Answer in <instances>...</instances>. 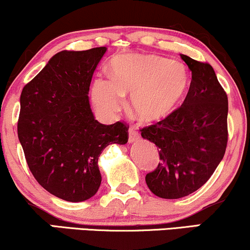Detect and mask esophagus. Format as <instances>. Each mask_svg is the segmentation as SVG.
Instances as JSON below:
<instances>
[{
    "label": "esophagus",
    "mask_w": 250,
    "mask_h": 250,
    "mask_svg": "<svg viewBox=\"0 0 250 250\" xmlns=\"http://www.w3.org/2000/svg\"><path fill=\"white\" fill-rule=\"evenodd\" d=\"M138 138H139V132L134 127H130V130H128V143H133Z\"/></svg>",
    "instance_id": "obj_1"
}]
</instances>
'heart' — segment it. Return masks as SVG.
Returning <instances> with one entry per match:
<instances>
[{"label": "heart", "mask_w": 250, "mask_h": 250, "mask_svg": "<svg viewBox=\"0 0 250 250\" xmlns=\"http://www.w3.org/2000/svg\"><path fill=\"white\" fill-rule=\"evenodd\" d=\"M189 70L180 61L156 55H123L113 60L111 80L100 78L92 98L105 112H117L131 95V109L140 120L155 123L167 118L190 88Z\"/></svg>", "instance_id": "obj_1"}]
</instances>
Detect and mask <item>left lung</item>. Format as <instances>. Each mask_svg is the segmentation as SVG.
Listing matches in <instances>:
<instances>
[{
  "label": "left lung",
  "mask_w": 250,
  "mask_h": 250,
  "mask_svg": "<svg viewBox=\"0 0 250 250\" xmlns=\"http://www.w3.org/2000/svg\"><path fill=\"white\" fill-rule=\"evenodd\" d=\"M181 58L192 74L183 104L140 130L160 155L146 183L154 195L166 199L182 198L204 186L223 160L229 140V98L213 68L188 55Z\"/></svg>",
  "instance_id": "1"
}]
</instances>
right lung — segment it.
Here are the masks:
<instances>
[{
  "label": "right lung",
  "instance_id": "1",
  "mask_svg": "<svg viewBox=\"0 0 250 250\" xmlns=\"http://www.w3.org/2000/svg\"><path fill=\"white\" fill-rule=\"evenodd\" d=\"M105 51L59 52L21 94L17 133L30 171L45 190L67 202L94 196L102 181L101 153L128 140L126 124H101L89 104L92 74Z\"/></svg>",
  "mask_w": 250,
  "mask_h": 250
}]
</instances>
